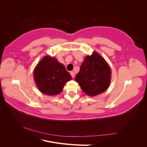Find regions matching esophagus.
<instances>
[{"mask_svg":"<svg viewBox=\"0 0 147 147\" xmlns=\"http://www.w3.org/2000/svg\"><path fill=\"white\" fill-rule=\"evenodd\" d=\"M70 75H71V76L72 77V78L75 77V74L74 72H70Z\"/></svg>","mask_w":147,"mask_h":147,"instance_id":"34e87169","label":"esophagus"}]
</instances>
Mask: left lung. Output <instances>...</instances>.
Listing matches in <instances>:
<instances>
[{
    "label": "left lung",
    "instance_id": "left-lung-1",
    "mask_svg": "<svg viewBox=\"0 0 147 147\" xmlns=\"http://www.w3.org/2000/svg\"><path fill=\"white\" fill-rule=\"evenodd\" d=\"M111 70L105 60L96 51L87 56L75 77L82 90L90 96L104 92L110 86Z\"/></svg>",
    "mask_w": 147,
    "mask_h": 147
}]
</instances>
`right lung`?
Instances as JSON below:
<instances>
[{
	"mask_svg": "<svg viewBox=\"0 0 147 147\" xmlns=\"http://www.w3.org/2000/svg\"><path fill=\"white\" fill-rule=\"evenodd\" d=\"M34 76L40 91L50 96L59 94L66 82L72 79L63 64L48 56L44 57L35 67Z\"/></svg>",
	"mask_w": 147,
	"mask_h": 147,
	"instance_id": "1",
	"label": "right lung"
}]
</instances>
